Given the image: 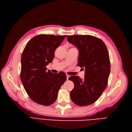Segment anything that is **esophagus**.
Masks as SVG:
<instances>
[{"label":"esophagus","mask_w":132,"mask_h":132,"mask_svg":"<svg viewBox=\"0 0 132 132\" xmlns=\"http://www.w3.org/2000/svg\"><path fill=\"white\" fill-rule=\"evenodd\" d=\"M66 77H67V80H68V78H70V75L68 74H66Z\"/></svg>","instance_id":"obj_1"}]
</instances>
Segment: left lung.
<instances>
[{
    "label": "left lung",
    "instance_id": "1",
    "mask_svg": "<svg viewBox=\"0 0 132 132\" xmlns=\"http://www.w3.org/2000/svg\"><path fill=\"white\" fill-rule=\"evenodd\" d=\"M67 40L78 48V66L85 68V78L72 76L74 84L70 93L76 105H90L97 100L108 85L110 62L108 48L101 39L91 35L67 36Z\"/></svg>",
    "mask_w": 132,
    "mask_h": 132
}]
</instances>
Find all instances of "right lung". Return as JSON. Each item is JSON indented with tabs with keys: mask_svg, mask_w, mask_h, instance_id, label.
<instances>
[{
	"mask_svg": "<svg viewBox=\"0 0 132 132\" xmlns=\"http://www.w3.org/2000/svg\"><path fill=\"white\" fill-rule=\"evenodd\" d=\"M66 36L39 35L28 42L23 51L20 79L30 98L39 104L48 106L53 104L66 81L64 72L52 73L46 68Z\"/></svg>",
	"mask_w": 132,
	"mask_h": 132,
	"instance_id": "obj_1",
	"label": "right lung"
}]
</instances>
